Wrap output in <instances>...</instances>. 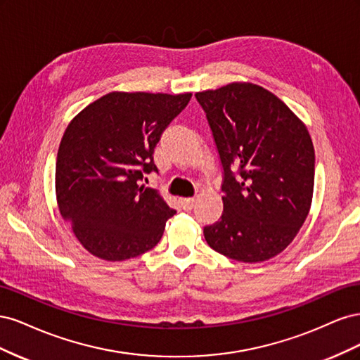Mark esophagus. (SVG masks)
<instances>
[{
  "label": "esophagus",
  "instance_id": "34e87169",
  "mask_svg": "<svg viewBox=\"0 0 360 360\" xmlns=\"http://www.w3.org/2000/svg\"><path fill=\"white\" fill-rule=\"evenodd\" d=\"M180 204H181V209H183V210L189 212V210L193 209L195 198H181V200H180Z\"/></svg>",
  "mask_w": 360,
  "mask_h": 360
}]
</instances>
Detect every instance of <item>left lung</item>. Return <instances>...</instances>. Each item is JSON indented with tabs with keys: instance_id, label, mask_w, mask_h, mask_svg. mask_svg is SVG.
Returning a JSON list of instances; mask_svg holds the SVG:
<instances>
[{
	"instance_id": "8db88e82",
	"label": "left lung",
	"mask_w": 360,
	"mask_h": 360,
	"mask_svg": "<svg viewBox=\"0 0 360 360\" xmlns=\"http://www.w3.org/2000/svg\"><path fill=\"white\" fill-rule=\"evenodd\" d=\"M224 169V213L204 226L216 252L242 263L281 254L309 213L315 153L307 126L266 89L233 82L195 94Z\"/></svg>"
}]
</instances>
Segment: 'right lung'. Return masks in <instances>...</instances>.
<instances>
[{"label": "right lung", "instance_id": "1", "mask_svg": "<svg viewBox=\"0 0 360 360\" xmlns=\"http://www.w3.org/2000/svg\"><path fill=\"white\" fill-rule=\"evenodd\" d=\"M191 97L112 91L69 123L57 155V202L94 257L123 261L159 243L176 210L141 181L158 172L155 147Z\"/></svg>", "mask_w": 360, "mask_h": 360}]
</instances>
